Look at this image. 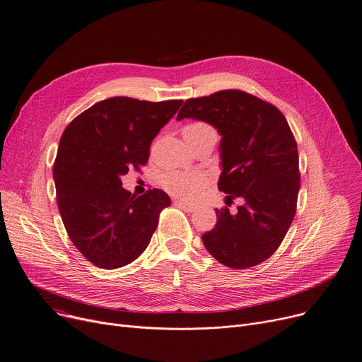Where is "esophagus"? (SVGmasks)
<instances>
[{"label":"esophagus","instance_id":"34e87169","mask_svg":"<svg viewBox=\"0 0 362 362\" xmlns=\"http://www.w3.org/2000/svg\"><path fill=\"white\" fill-rule=\"evenodd\" d=\"M175 204L179 206L180 209H183V210L187 211V213H192V211L196 210V206H193L192 203H187V202H185V200H175Z\"/></svg>","mask_w":362,"mask_h":362}]
</instances>
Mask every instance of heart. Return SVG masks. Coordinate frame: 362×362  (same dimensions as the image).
Masks as SVG:
<instances>
[{"instance_id": "obj_1", "label": "heart", "mask_w": 362, "mask_h": 362, "mask_svg": "<svg viewBox=\"0 0 362 362\" xmlns=\"http://www.w3.org/2000/svg\"><path fill=\"white\" fill-rule=\"evenodd\" d=\"M183 136L190 142L206 138L217 139V131L204 120H194L183 128ZM162 185L173 196L194 200L209 185V177L202 172H169L163 176Z\"/></svg>"}]
</instances>
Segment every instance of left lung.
I'll return each instance as SVG.
<instances>
[{
    "instance_id": "obj_1",
    "label": "left lung",
    "mask_w": 362,
    "mask_h": 362,
    "mask_svg": "<svg viewBox=\"0 0 362 362\" xmlns=\"http://www.w3.org/2000/svg\"><path fill=\"white\" fill-rule=\"evenodd\" d=\"M217 128L221 138L218 190L245 203L230 214L216 209V226L202 235L207 252L230 269L266 262L296 216L300 168L296 138L281 110L240 89L187 99L177 113ZM228 206V203H227Z\"/></svg>"
}]
</instances>
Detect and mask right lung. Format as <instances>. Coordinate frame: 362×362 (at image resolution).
<instances>
[{
	"label": "right lung",
	"instance_id": "1",
	"mask_svg": "<svg viewBox=\"0 0 362 362\" xmlns=\"http://www.w3.org/2000/svg\"><path fill=\"white\" fill-rule=\"evenodd\" d=\"M182 102L115 96L65 128L52 168L57 203L71 242L93 266L124 267L148 247L170 197L160 189L135 196L120 176L148 163L152 141Z\"/></svg>",
	"mask_w": 362,
	"mask_h": 362
}]
</instances>
